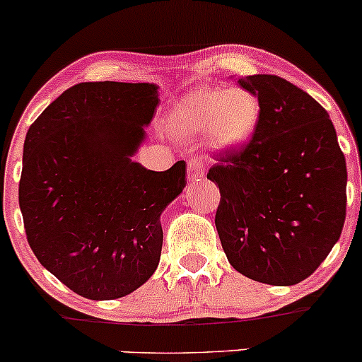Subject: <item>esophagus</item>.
Masks as SVG:
<instances>
[{"mask_svg":"<svg viewBox=\"0 0 362 362\" xmlns=\"http://www.w3.org/2000/svg\"><path fill=\"white\" fill-rule=\"evenodd\" d=\"M203 163L198 159H191L189 160V166H187V171H189V182H199L205 178V170H203Z\"/></svg>","mask_w":362,"mask_h":362,"instance_id":"esophagus-1","label":"esophagus"}]
</instances>
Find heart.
I'll use <instances>...</instances> for the list:
<instances>
[{
	"label": "heart",
	"mask_w": 362,
	"mask_h": 362,
	"mask_svg": "<svg viewBox=\"0 0 362 362\" xmlns=\"http://www.w3.org/2000/svg\"><path fill=\"white\" fill-rule=\"evenodd\" d=\"M259 117L258 95L247 88L202 86L171 106L168 125L178 138L199 139L205 136L216 150L233 152L251 141Z\"/></svg>",
	"instance_id": "1"
}]
</instances>
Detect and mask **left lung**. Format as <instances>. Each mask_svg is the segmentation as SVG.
<instances>
[{"label":"left lung","mask_w":362,"mask_h":362,"mask_svg":"<svg viewBox=\"0 0 362 362\" xmlns=\"http://www.w3.org/2000/svg\"><path fill=\"white\" fill-rule=\"evenodd\" d=\"M262 106L258 129L206 178L219 185L216 228L228 262L255 281L292 286L338 242L346 214V163L329 113L278 76L237 79Z\"/></svg>","instance_id":"1"}]
</instances>
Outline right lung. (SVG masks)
<instances>
[{
  "mask_svg": "<svg viewBox=\"0 0 362 362\" xmlns=\"http://www.w3.org/2000/svg\"><path fill=\"white\" fill-rule=\"evenodd\" d=\"M153 83H79L28 129L19 206L35 256L77 296L113 300L145 285L163 249L160 216L185 187V163L132 157L159 106Z\"/></svg>",
  "mask_w": 362,
  "mask_h": 362,
  "instance_id": "add662e5",
  "label": "right lung"
}]
</instances>
